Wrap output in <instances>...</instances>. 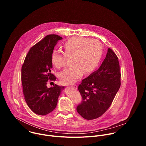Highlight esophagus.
Segmentation results:
<instances>
[{
    "label": "esophagus",
    "mask_w": 146,
    "mask_h": 146,
    "mask_svg": "<svg viewBox=\"0 0 146 146\" xmlns=\"http://www.w3.org/2000/svg\"><path fill=\"white\" fill-rule=\"evenodd\" d=\"M72 88H74V89H77V86H72L70 87Z\"/></svg>",
    "instance_id": "1"
}]
</instances>
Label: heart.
<instances>
[{
    "label": "heart",
    "instance_id": "obj_1",
    "mask_svg": "<svg viewBox=\"0 0 146 146\" xmlns=\"http://www.w3.org/2000/svg\"><path fill=\"white\" fill-rule=\"evenodd\" d=\"M64 53L55 50L51 55V63L54 67L60 69L65 66L66 57L71 58L69 68L60 72L59 77L62 83L71 84L82 76L92 72L100 60L103 47L99 41L82 37H73L65 43Z\"/></svg>",
    "mask_w": 146,
    "mask_h": 146
}]
</instances>
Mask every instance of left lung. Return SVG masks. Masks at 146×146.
<instances>
[{
	"mask_svg": "<svg viewBox=\"0 0 146 146\" xmlns=\"http://www.w3.org/2000/svg\"><path fill=\"white\" fill-rule=\"evenodd\" d=\"M121 86V73L118 58L108 48L99 68L82 80L78 90L82 98L77 107L78 114L86 119L100 117L110 106Z\"/></svg>",
	"mask_w": 146,
	"mask_h": 146,
	"instance_id": "obj_1",
	"label": "left lung"
}]
</instances>
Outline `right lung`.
Returning <instances> with one entry per match:
<instances>
[{
  "mask_svg": "<svg viewBox=\"0 0 146 146\" xmlns=\"http://www.w3.org/2000/svg\"><path fill=\"white\" fill-rule=\"evenodd\" d=\"M62 38L50 35L29 50L21 69V81L25 100L35 114L45 115L56 108L59 96L65 87L55 84L48 88V80L55 81L51 73V55L58 41Z\"/></svg>",
  "mask_w": 146,
  "mask_h": 146,
  "instance_id": "add662e5",
  "label": "right lung"
}]
</instances>
